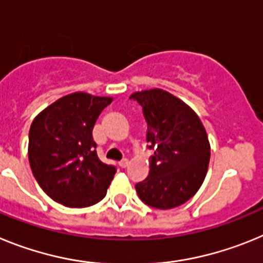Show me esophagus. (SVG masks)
I'll return each instance as SVG.
<instances>
[{
    "mask_svg": "<svg viewBox=\"0 0 263 263\" xmlns=\"http://www.w3.org/2000/svg\"><path fill=\"white\" fill-rule=\"evenodd\" d=\"M129 163H130V160L129 159H126V158H125V159H122V160H120V166L121 167H127L129 166Z\"/></svg>",
    "mask_w": 263,
    "mask_h": 263,
    "instance_id": "34e87169",
    "label": "esophagus"
}]
</instances>
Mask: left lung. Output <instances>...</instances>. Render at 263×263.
Returning a JSON list of instances; mask_svg holds the SVG:
<instances>
[{
  "label": "left lung",
  "mask_w": 263,
  "mask_h": 263,
  "mask_svg": "<svg viewBox=\"0 0 263 263\" xmlns=\"http://www.w3.org/2000/svg\"><path fill=\"white\" fill-rule=\"evenodd\" d=\"M130 99L142 106L146 139L154 148L150 173L136 184L139 199L158 210H171L190 200L205 179L211 145L199 116L184 101L163 89H146Z\"/></svg>",
  "instance_id": "left-lung-1"
}]
</instances>
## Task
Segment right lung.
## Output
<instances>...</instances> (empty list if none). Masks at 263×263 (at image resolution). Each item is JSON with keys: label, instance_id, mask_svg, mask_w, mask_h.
<instances>
[{"label": "right lung", "instance_id": "obj_1", "mask_svg": "<svg viewBox=\"0 0 263 263\" xmlns=\"http://www.w3.org/2000/svg\"><path fill=\"white\" fill-rule=\"evenodd\" d=\"M111 100L75 92L58 99L32 121L30 167L52 200L69 208H84L106 195L116 167L99 159L92 130Z\"/></svg>", "mask_w": 263, "mask_h": 263}]
</instances>
